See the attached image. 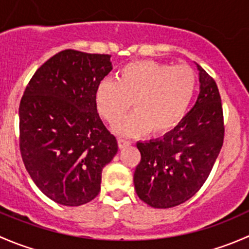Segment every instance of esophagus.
Returning a JSON list of instances; mask_svg holds the SVG:
<instances>
[{
	"label": "esophagus",
	"mask_w": 249,
	"mask_h": 249,
	"mask_svg": "<svg viewBox=\"0 0 249 249\" xmlns=\"http://www.w3.org/2000/svg\"><path fill=\"white\" fill-rule=\"evenodd\" d=\"M130 144H131V141H127L125 139L118 140V145H119V148H126V147H129Z\"/></svg>",
	"instance_id": "esophagus-1"
}]
</instances>
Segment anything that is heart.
Returning <instances> with one entry per match:
<instances>
[{
    "label": "heart",
    "mask_w": 249,
    "mask_h": 249,
    "mask_svg": "<svg viewBox=\"0 0 249 249\" xmlns=\"http://www.w3.org/2000/svg\"><path fill=\"white\" fill-rule=\"evenodd\" d=\"M196 88V73L190 67L141 60L122 67L117 80H101L95 102L100 115L115 124L134 101V112L115 125L119 134L139 136L152 130L153 135H165L184 119Z\"/></svg>",
    "instance_id": "1"
}]
</instances>
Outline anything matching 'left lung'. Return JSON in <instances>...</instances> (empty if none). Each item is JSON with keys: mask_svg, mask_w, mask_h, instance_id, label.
Instances as JSON below:
<instances>
[{"mask_svg": "<svg viewBox=\"0 0 249 249\" xmlns=\"http://www.w3.org/2000/svg\"><path fill=\"white\" fill-rule=\"evenodd\" d=\"M199 70L200 94L180 124L164 137L137 142L141 161L136 194L154 208H170L194 196L210 176L224 141L222 100L214 79Z\"/></svg>", "mask_w": 249, "mask_h": 249, "instance_id": "1", "label": "left lung"}]
</instances>
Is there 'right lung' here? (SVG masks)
Masks as SVG:
<instances>
[{
    "label": "right lung",
    "instance_id": "add662e5",
    "mask_svg": "<svg viewBox=\"0 0 249 249\" xmlns=\"http://www.w3.org/2000/svg\"><path fill=\"white\" fill-rule=\"evenodd\" d=\"M110 71V55L62 50L35 72L21 97L22 161L38 189L60 205L95 199L102 169L118 152L95 102L97 85Z\"/></svg>",
    "mask_w": 249,
    "mask_h": 249
}]
</instances>
